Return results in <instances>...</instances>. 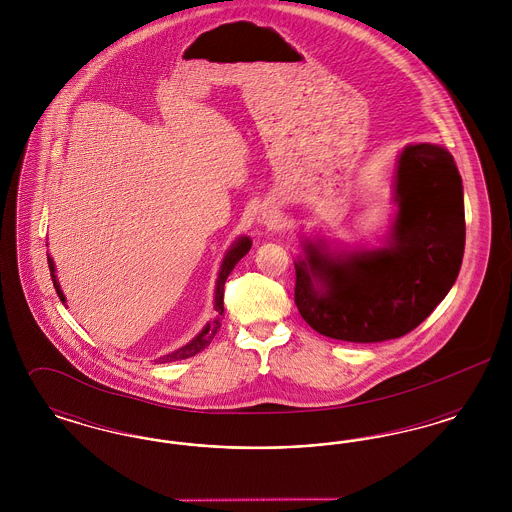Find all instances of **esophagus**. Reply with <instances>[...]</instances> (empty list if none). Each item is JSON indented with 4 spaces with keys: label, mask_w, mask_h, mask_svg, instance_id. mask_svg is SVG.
<instances>
[{
    "label": "esophagus",
    "mask_w": 512,
    "mask_h": 512,
    "mask_svg": "<svg viewBox=\"0 0 512 512\" xmlns=\"http://www.w3.org/2000/svg\"><path fill=\"white\" fill-rule=\"evenodd\" d=\"M261 222H265L267 226H270V224H272L274 220H272V217H270V215H263V217H261Z\"/></svg>",
    "instance_id": "obj_1"
}]
</instances>
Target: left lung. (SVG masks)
Returning <instances> with one entry per match:
<instances>
[{
	"instance_id": "left-lung-1",
	"label": "left lung",
	"mask_w": 512,
	"mask_h": 512,
	"mask_svg": "<svg viewBox=\"0 0 512 512\" xmlns=\"http://www.w3.org/2000/svg\"><path fill=\"white\" fill-rule=\"evenodd\" d=\"M390 245L332 257L305 245L295 305L318 334L353 343L401 338L455 284L464 253L463 180L447 149L405 147L395 180Z\"/></svg>"
}]
</instances>
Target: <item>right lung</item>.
I'll use <instances>...</instances> for the list:
<instances>
[{
  "instance_id": "add662e5",
  "label": "right lung",
  "mask_w": 512,
  "mask_h": 512,
  "mask_svg": "<svg viewBox=\"0 0 512 512\" xmlns=\"http://www.w3.org/2000/svg\"><path fill=\"white\" fill-rule=\"evenodd\" d=\"M249 247H251V242H249L247 238H240V240L234 244V247L226 253V257H224V261H222L219 280H217V292H215V311H217V317L213 318V320H209V322L205 324V328L201 330V334H197V338H194L190 343H186L184 347L172 351L169 355L161 357L159 363H172V361H182V359L194 357L199 351H203V349L211 343V340L217 336V332L220 330V318H222V313H224V284H226V278H228V274L234 270V267L238 265V261L249 251ZM48 265L49 270H51V278H53V286H55V290H57V295H59L61 301H65L63 292L59 290V284H57V280H55L53 261H51L49 257Z\"/></svg>"
}]
</instances>
